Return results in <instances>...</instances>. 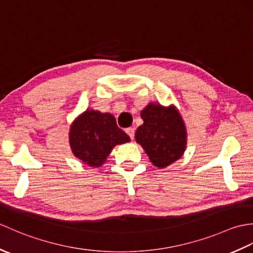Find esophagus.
<instances>
[{"instance_id": "esophagus-1", "label": "esophagus", "mask_w": 253, "mask_h": 253, "mask_svg": "<svg viewBox=\"0 0 253 253\" xmlns=\"http://www.w3.org/2000/svg\"><path fill=\"white\" fill-rule=\"evenodd\" d=\"M126 132H127V135L130 137V139H133V137H135V128H132V127L127 128Z\"/></svg>"}]
</instances>
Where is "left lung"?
I'll return each instance as SVG.
<instances>
[{"label":"left lung","mask_w":253,"mask_h":253,"mask_svg":"<svg viewBox=\"0 0 253 253\" xmlns=\"http://www.w3.org/2000/svg\"><path fill=\"white\" fill-rule=\"evenodd\" d=\"M140 115L143 124L135 138L152 164L164 169L180 159L186 150L187 131L178 110L174 105L149 103Z\"/></svg>","instance_id":"1"}]
</instances>
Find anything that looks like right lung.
Wrapping results in <instances>:
<instances>
[{"label": "right lung", "instance_id": "obj_1", "mask_svg": "<svg viewBox=\"0 0 253 253\" xmlns=\"http://www.w3.org/2000/svg\"><path fill=\"white\" fill-rule=\"evenodd\" d=\"M110 113L87 110L69 129V144L75 157L92 168H100L116 144L129 142Z\"/></svg>", "mask_w": 253, "mask_h": 253}]
</instances>
